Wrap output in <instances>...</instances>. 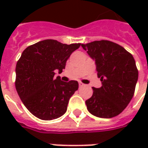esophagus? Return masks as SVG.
Masks as SVG:
<instances>
[{"instance_id": "34e87169", "label": "esophagus", "mask_w": 148, "mask_h": 148, "mask_svg": "<svg viewBox=\"0 0 148 148\" xmlns=\"http://www.w3.org/2000/svg\"><path fill=\"white\" fill-rule=\"evenodd\" d=\"M85 86V84H83L82 82H79V86H80V87H82V86Z\"/></svg>"}]
</instances>
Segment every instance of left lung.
<instances>
[{
  "instance_id": "8db88e82",
  "label": "left lung",
  "mask_w": 148,
  "mask_h": 148,
  "mask_svg": "<svg viewBox=\"0 0 148 148\" xmlns=\"http://www.w3.org/2000/svg\"><path fill=\"white\" fill-rule=\"evenodd\" d=\"M95 61L102 86L93 87L86 100L88 111L104 119L119 115L129 104L135 90L138 71L132 54L122 46L108 40L82 44Z\"/></svg>"
}]
</instances>
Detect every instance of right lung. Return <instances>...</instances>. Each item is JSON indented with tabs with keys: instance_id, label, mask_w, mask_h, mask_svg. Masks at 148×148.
<instances>
[{
	"instance_id": "right-lung-1",
	"label": "right lung",
	"mask_w": 148,
	"mask_h": 148,
	"mask_svg": "<svg viewBox=\"0 0 148 148\" xmlns=\"http://www.w3.org/2000/svg\"><path fill=\"white\" fill-rule=\"evenodd\" d=\"M81 43L65 44L46 39L26 48L15 67V88L28 110L40 119L62 116L71 95L78 90L77 81L65 82L55 77L62 72L71 54Z\"/></svg>"
}]
</instances>
